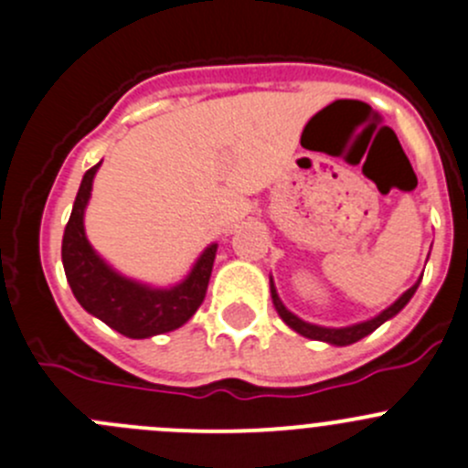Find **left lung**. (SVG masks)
Wrapping results in <instances>:
<instances>
[{
	"label": "left lung",
	"mask_w": 468,
	"mask_h": 468,
	"mask_svg": "<svg viewBox=\"0 0 468 468\" xmlns=\"http://www.w3.org/2000/svg\"><path fill=\"white\" fill-rule=\"evenodd\" d=\"M422 275L416 280V282L411 284V287L407 289V292L402 293V296L395 301V303H390L388 308L381 310L379 314H375L372 319H365V322H358V324H351V326H340V328H333V326H319V324H310L305 322V319L296 317V314L292 313V310L284 308V303L280 301L278 296V289H275V282H273V275L269 278L271 282V298H273V305L275 310H278L280 319H282L284 324H287L292 331H296L298 335L303 337H310V340H319V342H326V345H333V346H346V345H354V342L363 340L365 335H370V333H375L377 328L381 326V324H386L388 319H393L395 314L399 313V310L404 308V305L409 303L413 298V293H416L418 284H420Z\"/></svg>",
	"instance_id": "8db88e82"
}]
</instances>
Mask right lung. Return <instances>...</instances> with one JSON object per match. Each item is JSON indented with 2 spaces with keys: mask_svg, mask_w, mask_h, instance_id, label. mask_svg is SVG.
Returning <instances> with one entry per match:
<instances>
[{
  "mask_svg": "<svg viewBox=\"0 0 468 468\" xmlns=\"http://www.w3.org/2000/svg\"><path fill=\"white\" fill-rule=\"evenodd\" d=\"M101 163L84 172L61 241V261L73 296L89 314L133 340L176 331L197 313L207 296L218 243L204 248L188 275L170 287H154L119 273L93 250L84 231V211Z\"/></svg>",
  "mask_w": 468,
  "mask_h": 468,
  "instance_id": "1",
  "label": "right lung"
}]
</instances>
